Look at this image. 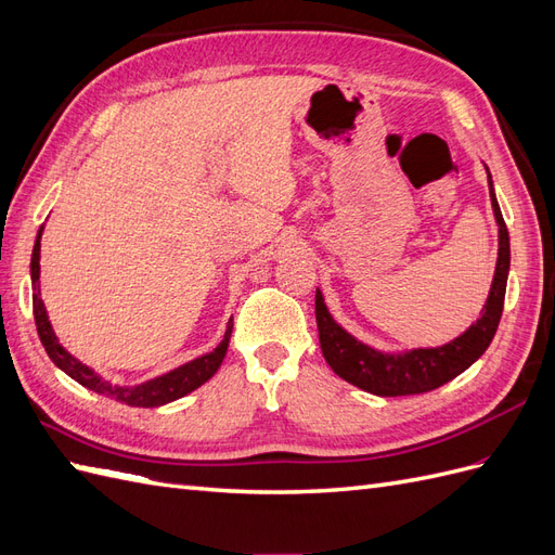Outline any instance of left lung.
<instances>
[{"instance_id": "8db88e82", "label": "left lung", "mask_w": 555, "mask_h": 555, "mask_svg": "<svg viewBox=\"0 0 555 555\" xmlns=\"http://www.w3.org/2000/svg\"><path fill=\"white\" fill-rule=\"evenodd\" d=\"M489 192L495 220L500 227V249L491 294L481 310V317L477 319V324L469 326L461 338L442 347L412 349L405 351V354H382V351H375L359 343L357 338H351L347 331L335 324V319L326 310L322 294L317 289L314 314L319 328V345H322L324 359L328 361L335 375H340L345 382L375 396H414L438 389V386L459 377L483 354L498 331L502 308H505V289L509 273V233L505 220H502L498 198L493 194L491 173Z\"/></svg>"}]
</instances>
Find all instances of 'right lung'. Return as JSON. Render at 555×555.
Wrapping results in <instances>:
<instances>
[{
    "label": "right lung",
    "mask_w": 555,
    "mask_h": 555,
    "mask_svg": "<svg viewBox=\"0 0 555 555\" xmlns=\"http://www.w3.org/2000/svg\"><path fill=\"white\" fill-rule=\"evenodd\" d=\"M39 255H41V229H39V236L35 243V251H31V282L35 284H39ZM31 308H35L37 331H39V338L48 351L50 361H53L60 371H64L72 379L86 386V389H92L94 393H104V396H108L117 402H125V405H131V408H157V405H164V402H171V400L188 396L194 389H198L201 384H206L224 361L229 338H231V328H233V322H229L224 340L217 345V349H212L210 354L184 363V365L176 367V371L166 373L157 379H150L145 384L127 389V386H113L106 379L99 377L94 371H90L88 365H82L78 359H74L69 351H66L57 343L53 326H50V322H48V314H46L39 292L31 294Z\"/></svg>",
    "instance_id": "obj_1"
}]
</instances>
